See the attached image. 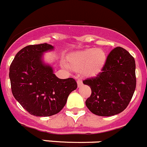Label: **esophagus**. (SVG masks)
<instances>
[{
    "label": "esophagus",
    "mask_w": 147,
    "mask_h": 147,
    "mask_svg": "<svg viewBox=\"0 0 147 147\" xmlns=\"http://www.w3.org/2000/svg\"><path fill=\"white\" fill-rule=\"evenodd\" d=\"M77 83H78V87H80L82 84V80L81 79H78V80H77Z\"/></svg>",
    "instance_id": "1"
}]
</instances>
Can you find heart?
I'll return each instance as SVG.
<instances>
[{
  "label": "heart",
  "mask_w": 147,
  "mask_h": 147,
  "mask_svg": "<svg viewBox=\"0 0 147 147\" xmlns=\"http://www.w3.org/2000/svg\"><path fill=\"white\" fill-rule=\"evenodd\" d=\"M106 62V55L101 49H88L71 55L68 64L72 69L82 72L87 76L99 73Z\"/></svg>",
  "instance_id": "1"
}]
</instances>
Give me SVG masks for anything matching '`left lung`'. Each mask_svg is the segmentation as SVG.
<instances>
[{
  "label": "left lung",
  "mask_w": 147,
  "mask_h": 147,
  "mask_svg": "<svg viewBox=\"0 0 147 147\" xmlns=\"http://www.w3.org/2000/svg\"><path fill=\"white\" fill-rule=\"evenodd\" d=\"M134 58L118 47L108 55L105 65L95 77L83 81L91 88L85 105L94 114L111 116L121 113L133 97L136 85Z\"/></svg>",
  "instance_id": "obj_1"
}]
</instances>
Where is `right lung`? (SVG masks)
Masks as SVG:
<instances>
[{"label": "right lung", "mask_w": 147, "mask_h": 147, "mask_svg": "<svg viewBox=\"0 0 147 147\" xmlns=\"http://www.w3.org/2000/svg\"><path fill=\"white\" fill-rule=\"evenodd\" d=\"M53 49L47 43L28 45L16 54L10 66L13 95L33 116L45 117L58 113L69 93L78 87L73 78L59 79L52 66L44 62V52Z\"/></svg>", "instance_id": "1"}]
</instances>
